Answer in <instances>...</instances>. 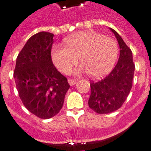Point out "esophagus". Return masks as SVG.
Listing matches in <instances>:
<instances>
[{
  "label": "esophagus",
  "instance_id": "34e87169",
  "mask_svg": "<svg viewBox=\"0 0 151 151\" xmlns=\"http://www.w3.org/2000/svg\"><path fill=\"white\" fill-rule=\"evenodd\" d=\"M68 82H69V84L71 85V86H73V85H76V84L77 80L76 79H73V78H69V79H68Z\"/></svg>",
  "mask_w": 151,
  "mask_h": 151
}]
</instances>
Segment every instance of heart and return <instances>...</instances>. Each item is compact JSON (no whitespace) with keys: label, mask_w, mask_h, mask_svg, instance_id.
Listing matches in <instances>:
<instances>
[{"label":"heart","mask_w":151,"mask_h":151,"mask_svg":"<svg viewBox=\"0 0 151 151\" xmlns=\"http://www.w3.org/2000/svg\"><path fill=\"white\" fill-rule=\"evenodd\" d=\"M65 45H56L51 50L52 60L61 72L66 73L79 60L82 63L75 74L88 71L91 76H104L113 69L119 54L116 41L91 31L80 32L65 39Z\"/></svg>","instance_id":"obj_1"}]
</instances>
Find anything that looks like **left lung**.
<instances>
[{
    "mask_svg": "<svg viewBox=\"0 0 151 151\" xmlns=\"http://www.w3.org/2000/svg\"><path fill=\"white\" fill-rule=\"evenodd\" d=\"M119 46V58L111 73L104 79L91 82L88 105L100 114L110 113L120 108L132 87L134 64L132 53L121 36L110 28Z\"/></svg>",
    "mask_w": 151,
    "mask_h": 151,
    "instance_id": "left-lung-1",
    "label": "left lung"
}]
</instances>
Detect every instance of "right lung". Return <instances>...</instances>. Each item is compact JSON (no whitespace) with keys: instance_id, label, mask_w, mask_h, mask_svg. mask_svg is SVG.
Listing matches in <instances>:
<instances>
[{"instance_id":"1","label":"right lung","mask_w":151,"mask_h":151,"mask_svg":"<svg viewBox=\"0 0 151 151\" xmlns=\"http://www.w3.org/2000/svg\"><path fill=\"white\" fill-rule=\"evenodd\" d=\"M54 34L41 32L29 38L19 52L13 73L22 104L41 119L59 113L69 88L67 78L54 66L50 56Z\"/></svg>"}]
</instances>
